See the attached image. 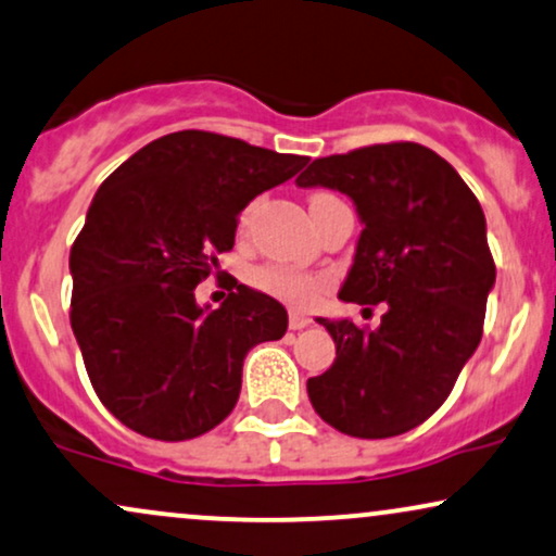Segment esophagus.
I'll return each mask as SVG.
<instances>
[{"instance_id":"34e87169","label":"esophagus","mask_w":556,"mask_h":556,"mask_svg":"<svg viewBox=\"0 0 556 556\" xmlns=\"http://www.w3.org/2000/svg\"><path fill=\"white\" fill-rule=\"evenodd\" d=\"M312 325V319H306L304 314H299V312H291V317H289V327L293 332L296 330H304V327H309Z\"/></svg>"}]
</instances>
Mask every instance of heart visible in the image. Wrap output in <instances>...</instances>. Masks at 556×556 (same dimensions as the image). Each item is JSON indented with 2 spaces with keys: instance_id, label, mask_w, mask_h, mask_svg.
<instances>
[{
  "instance_id": "heart-1",
  "label": "heart",
  "mask_w": 556,
  "mask_h": 556,
  "mask_svg": "<svg viewBox=\"0 0 556 556\" xmlns=\"http://www.w3.org/2000/svg\"><path fill=\"white\" fill-rule=\"evenodd\" d=\"M317 195H325V193H317ZM317 195H312V198H317ZM252 280H255L257 289H263L267 293H273V296L289 301V304L299 306V309L312 306L314 301L319 299L321 289H325V280L321 278L309 276V273L291 270V267H286V265L260 267Z\"/></svg>"
}]
</instances>
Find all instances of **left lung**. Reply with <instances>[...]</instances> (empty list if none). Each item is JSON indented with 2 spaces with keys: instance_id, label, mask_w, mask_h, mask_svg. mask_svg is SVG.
Masks as SVG:
<instances>
[{
  "instance_id": "1",
  "label": "left lung",
  "mask_w": 556,
  "mask_h": 556,
  "mask_svg": "<svg viewBox=\"0 0 556 556\" xmlns=\"http://www.w3.org/2000/svg\"><path fill=\"white\" fill-rule=\"evenodd\" d=\"M296 185L355 203L363 231L340 299L387 304L376 330L317 319L334 363L306 381L312 407L353 438L407 433L441 407L482 340L495 286L482 205L443 156L413 141L321 156Z\"/></svg>"
}]
</instances>
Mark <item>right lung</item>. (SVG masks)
I'll return each mask as SVG.
<instances>
[{"label":"right lung","instance_id":"add662e5","mask_svg":"<svg viewBox=\"0 0 556 556\" xmlns=\"http://www.w3.org/2000/svg\"><path fill=\"white\" fill-rule=\"evenodd\" d=\"M306 156L208 131H177L100 185L74 239L72 330L100 402L126 428L188 441L235 409L250 348L280 340L289 314L237 283L218 309L195 286L235 247L237 216L291 180Z\"/></svg>","mask_w":556,"mask_h":556}]
</instances>
